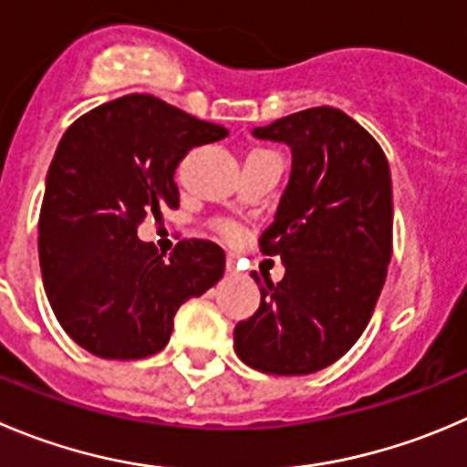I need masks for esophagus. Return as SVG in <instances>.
<instances>
[{"label":"esophagus","instance_id":"obj_1","mask_svg":"<svg viewBox=\"0 0 467 467\" xmlns=\"http://www.w3.org/2000/svg\"><path fill=\"white\" fill-rule=\"evenodd\" d=\"M226 275H236L238 273V268H236V261L231 259V256H226Z\"/></svg>","mask_w":467,"mask_h":467}]
</instances>
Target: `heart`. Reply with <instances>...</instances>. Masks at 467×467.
Listing matches in <instances>:
<instances>
[{
	"instance_id": "heart-1",
	"label": "heart",
	"mask_w": 467,
	"mask_h": 467,
	"mask_svg": "<svg viewBox=\"0 0 467 467\" xmlns=\"http://www.w3.org/2000/svg\"><path fill=\"white\" fill-rule=\"evenodd\" d=\"M217 231H220L222 238H236L238 236L236 224H231V222H222V224L217 226Z\"/></svg>"
}]
</instances>
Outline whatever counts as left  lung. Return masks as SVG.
<instances>
[{"label": "left lung", "mask_w": 467, "mask_h": 467, "mask_svg": "<svg viewBox=\"0 0 467 467\" xmlns=\"http://www.w3.org/2000/svg\"><path fill=\"white\" fill-rule=\"evenodd\" d=\"M291 146L293 167L261 252L286 265L282 282L252 273L261 305L234 330L256 371L305 376L337 362L374 314L392 259V179L379 141L335 108L254 128Z\"/></svg>", "instance_id": "obj_1"}]
</instances>
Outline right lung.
Returning a JSON list of instances; mask_svg holds the SVG:
<instances>
[{
	"instance_id": "add662e5",
	"label": "right lung",
	"mask_w": 467,
	"mask_h": 467,
	"mask_svg": "<svg viewBox=\"0 0 467 467\" xmlns=\"http://www.w3.org/2000/svg\"><path fill=\"white\" fill-rule=\"evenodd\" d=\"M226 135L146 93L100 105L64 132L47 170L38 259L52 312L84 350L105 359L158 353L181 305L220 282L215 243L190 238L164 256L137 226L179 208V162Z\"/></svg>"
}]
</instances>
